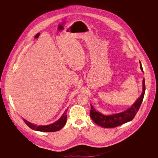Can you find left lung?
<instances>
[{"label":"left lung","instance_id":"8db88e82","mask_svg":"<svg viewBox=\"0 0 158 158\" xmlns=\"http://www.w3.org/2000/svg\"><path fill=\"white\" fill-rule=\"evenodd\" d=\"M140 63V69L143 71L142 66ZM143 88L142 93L136 101V102L132 104L129 109L121 113L113 114L110 115H105L100 112L97 111L93 106L91 104L90 110V117L92 120L99 126L104 128H113L118 127L123 123H125L129 121H131L134 118L136 113L138 111L139 107L142 103L143 99L145 92V79H143Z\"/></svg>","mask_w":158,"mask_h":158}]
</instances>
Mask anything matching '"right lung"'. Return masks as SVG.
I'll use <instances>...</instances> for the list:
<instances>
[{"label":"right lung","instance_id":"obj_1","mask_svg":"<svg viewBox=\"0 0 158 158\" xmlns=\"http://www.w3.org/2000/svg\"><path fill=\"white\" fill-rule=\"evenodd\" d=\"M66 112L67 110H66L61 118L51 124L47 126H37L36 124H33L26 119L23 118L24 122L26 123L27 125L32 129L35 130L37 131H41V132H56L62 129L65 123L66 122V118H67V115H66Z\"/></svg>","mask_w":158,"mask_h":158}]
</instances>
